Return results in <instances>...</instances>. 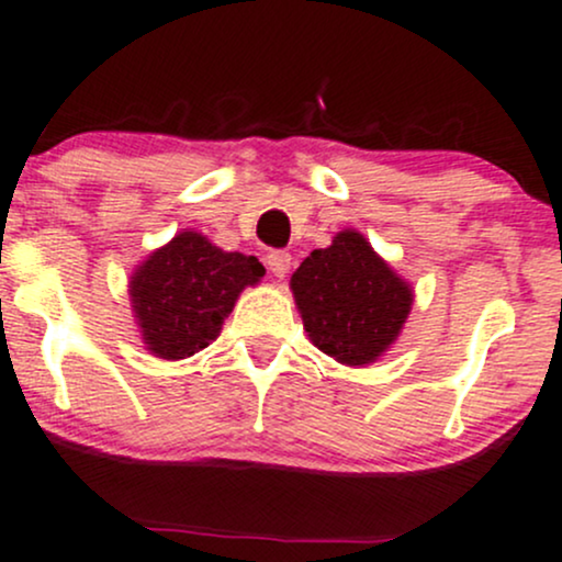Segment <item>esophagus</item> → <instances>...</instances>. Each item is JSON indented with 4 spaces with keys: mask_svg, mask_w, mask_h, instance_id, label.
I'll return each instance as SVG.
<instances>
[{
    "mask_svg": "<svg viewBox=\"0 0 562 562\" xmlns=\"http://www.w3.org/2000/svg\"><path fill=\"white\" fill-rule=\"evenodd\" d=\"M265 260H268L270 273H273L276 279H283V276L289 273V268H292V255H289V251H283V249L270 251V255L265 257Z\"/></svg>",
    "mask_w": 562,
    "mask_h": 562,
    "instance_id": "1",
    "label": "esophagus"
}]
</instances>
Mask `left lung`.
<instances>
[{"label": "left lung", "instance_id": "1", "mask_svg": "<svg viewBox=\"0 0 562 562\" xmlns=\"http://www.w3.org/2000/svg\"><path fill=\"white\" fill-rule=\"evenodd\" d=\"M292 292L315 348L345 366L374 363L398 339L414 302L412 286L358 231L313 249L294 270Z\"/></svg>", "mask_w": 562, "mask_h": 562}]
</instances>
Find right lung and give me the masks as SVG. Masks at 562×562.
<instances>
[{
	"mask_svg": "<svg viewBox=\"0 0 562 562\" xmlns=\"http://www.w3.org/2000/svg\"><path fill=\"white\" fill-rule=\"evenodd\" d=\"M262 276L257 257L223 251L196 231L178 233L130 281L143 342L167 361L204 350L217 339L244 286H255Z\"/></svg>",
	"mask_w": 562,
	"mask_h": 562,
	"instance_id": "add662e5",
	"label": "right lung"
}]
</instances>
